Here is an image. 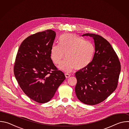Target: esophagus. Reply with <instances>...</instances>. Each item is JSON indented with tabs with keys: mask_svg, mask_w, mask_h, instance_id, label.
Returning a JSON list of instances; mask_svg holds the SVG:
<instances>
[{
	"mask_svg": "<svg viewBox=\"0 0 129 129\" xmlns=\"http://www.w3.org/2000/svg\"><path fill=\"white\" fill-rule=\"evenodd\" d=\"M65 76L66 79L69 78L70 77V75L69 74H68V73H65Z\"/></svg>",
	"mask_w": 129,
	"mask_h": 129,
	"instance_id": "1",
	"label": "esophagus"
}]
</instances>
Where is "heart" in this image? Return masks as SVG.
<instances>
[{"instance_id":"1","label":"heart","mask_w":129,"mask_h":129,"mask_svg":"<svg viewBox=\"0 0 129 129\" xmlns=\"http://www.w3.org/2000/svg\"><path fill=\"white\" fill-rule=\"evenodd\" d=\"M95 48L91 42L85 41L76 35L66 34L60 38V44H53L51 48V58L56 64L61 63L60 69L69 72L75 68L84 69L92 62Z\"/></svg>"}]
</instances>
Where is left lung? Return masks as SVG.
I'll use <instances>...</instances> for the list:
<instances>
[{"label":"left lung","instance_id":"obj_1","mask_svg":"<svg viewBox=\"0 0 129 129\" xmlns=\"http://www.w3.org/2000/svg\"><path fill=\"white\" fill-rule=\"evenodd\" d=\"M94 40L95 53L91 64L76 73L75 92L83 103L94 105L106 100L116 89L121 70L118 58L110 43L102 36L85 34Z\"/></svg>","mask_w":129,"mask_h":129}]
</instances>
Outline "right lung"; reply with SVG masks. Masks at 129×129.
Masks as SVG:
<instances>
[{"label":"right lung","instance_id":"obj_1","mask_svg":"<svg viewBox=\"0 0 129 129\" xmlns=\"http://www.w3.org/2000/svg\"><path fill=\"white\" fill-rule=\"evenodd\" d=\"M55 37L51 29L28 37L19 46L14 64V75L23 92L41 104L49 101L65 79L50 58Z\"/></svg>","mask_w":129,"mask_h":129}]
</instances>
